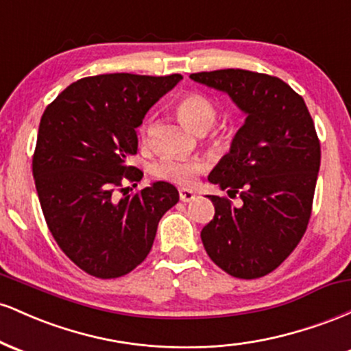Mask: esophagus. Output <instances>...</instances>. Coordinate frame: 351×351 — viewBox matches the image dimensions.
Instances as JSON below:
<instances>
[{
	"mask_svg": "<svg viewBox=\"0 0 351 351\" xmlns=\"http://www.w3.org/2000/svg\"><path fill=\"white\" fill-rule=\"evenodd\" d=\"M195 193L191 191V189L188 188H180V199L183 201V203H189V201L195 199Z\"/></svg>",
	"mask_w": 351,
	"mask_h": 351,
	"instance_id": "esophagus-1",
	"label": "esophagus"
}]
</instances>
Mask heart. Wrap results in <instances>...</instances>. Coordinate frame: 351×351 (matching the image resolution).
Returning <instances> with one entry per match:
<instances>
[{
    "instance_id": "b5f03b06",
    "label": "heart",
    "mask_w": 351,
    "mask_h": 351,
    "mask_svg": "<svg viewBox=\"0 0 351 351\" xmlns=\"http://www.w3.org/2000/svg\"><path fill=\"white\" fill-rule=\"evenodd\" d=\"M176 110H178L180 119L183 120L193 132H196V134H204V132H208L216 120L215 104H213L208 97H204L203 94H198V92H191V94L184 95V97L178 102V106H176ZM150 127L152 122L147 120V122L142 125V128H140L143 138L148 136ZM226 132H221V134H216L213 136V143L215 145L226 143ZM204 168H206V165L201 162V160H184L178 158V156H163L158 162L152 165L150 171L155 178L188 186V184L195 183L196 176L201 175V173L204 171Z\"/></svg>"
}]
</instances>
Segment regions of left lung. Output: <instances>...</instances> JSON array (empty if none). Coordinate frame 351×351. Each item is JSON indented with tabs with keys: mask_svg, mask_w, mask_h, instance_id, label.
I'll return each mask as SVG.
<instances>
[{
	"mask_svg": "<svg viewBox=\"0 0 351 351\" xmlns=\"http://www.w3.org/2000/svg\"><path fill=\"white\" fill-rule=\"evenodd\" d=\"M244 112L231 150L208 180L238 196H209L215 217L201 241L217 267L237 279L267 276L291 256L312 213L320 142L304 99L284 80L244 69L196 72Z\"/></svg>",
	"mask_w": 351,
	"mask_h": 351,
	"instance_id": "left-lung-1",
	"label": "left lung"
}]
</instances>
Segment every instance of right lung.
Returning <instances> with one entry per match:
<instances>
[{
	"label": "right lung",
	"mask_w": 351,
	"mask_h": 351,
	"mask_svg": "<svg viewBox=\"0 0 351 351\" xmlns=\"http://www.w3.org/2000/svg\"><path fill=\"white\" fill-rule=\"evenodd\" d=\"M181 79L92 75L44 110L33 156L39 203L56 243L90 276L115 279L134 271L150 252L162 216L178 203V189L167 181L134 195L123 183L135 188L143 176L127 165L138 150L136 127Z\"/></svg>",
	"instance_id": "right-lung-1"
}]
</instances>
